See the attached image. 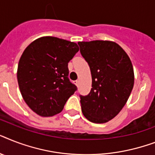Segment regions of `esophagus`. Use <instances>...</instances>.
Listing matches in <instances>:
<instances>
[{"instance_id": "obj_1", "label": "esophagus", "mask_w": 155, "mask_h": 155, "mask_svg": "<svg viewBox=\"0 0 155 155\" xmlns=\"http://www.w3.org/2000/svg\"><path fill=\"white\" fill-rule=\"evenodd\" d=\"M75 84L76 85V86H78V85H79V80H75Z\"/></svg>"}]
</instances>
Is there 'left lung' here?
<instances>
[{
    "mask_svg": "<svg viewBox=\"0 0 155 155\" xmlns=\"http://www.w3.org/2000/svg\"><path fill=\"white\" fill-rule=\"evenodd\" d=\"M78 45L90 67L92 80L90 93L80 95L82 112L91 123H107L120 112L133 89L131 61L113 41H82Z\"/></svg>",
    "mask_w": 155,
    "mask_h": 155,
    "instance_id": "8db88e82",
    "label": "left lung"
}]
</instances>
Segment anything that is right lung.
Masks as SVG:
<instances>
[{"label":"right lung","mask_w":155,"mask_h":155,"mask_svg":"<svg viewBox=\"0 0 155 155\" xmlns=\"http://www.w3.org/2000/svg\"><path fill=\"white\" fill-rule=\"evenodd\" d=\"M78 51L77 44L53 36L36 39L25 49L17 68L19 88L40 116L61 112L77 89L68 77V64Z\"/></svg>","instance_id":"add662e5"}]
</instances>
